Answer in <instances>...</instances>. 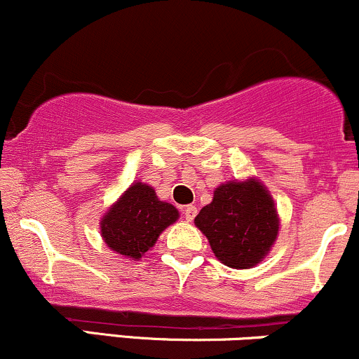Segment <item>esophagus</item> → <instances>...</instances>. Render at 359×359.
I'll list each match as a JSON object with an SVG mask.
<instances>
[{
  "instance_id": "esophagus-1",
  "label": "esophagus",
  "mask_w": 359,
  "mask_h": 359,
  "mask_svg": "<svg viewBox=\"0 0 359 359\" xmlns=\"http://www.w3.org/2000/svg\"><path fill=\"white\" fill-rule=\"evenodd\" d=\"M196 214H197L196 205H185V208H184V216H185V219H187V221H194Z\"/></svg>"
}]
</instances>
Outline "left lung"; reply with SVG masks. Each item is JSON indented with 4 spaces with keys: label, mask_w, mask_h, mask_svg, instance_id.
Instances as JSON below:
<instances>
[{
    "label": "left lung",
    "mask_w": 359,
    "mask_h": 359,
    "mask_svg": "<svg viewBox=\"0 0 359 359\" xmlns=\"http://www.w3.org/2000/svg\"><path fill=\"white\" fill-rule=\"evenodd\" d=\"M194 222L216 258L240 270L253 269L270 253L280 226L273 197L257 179L221 184Z\"/></svg>",
    "instance_id": "left-lung-1"
}]
</instances>
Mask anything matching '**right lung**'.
<instances>
[{"label":"right lung","instance_id":"add662e5","mask_svg":"<svg viewBox=\"0 0 359 359\" xmlns=\"http://www.w3.org/2000/svg\"><path fill=\"white\" fill-rule=\"evenodd\" d=\"M177 219L179 211L160 201L154 187L135 182L102 216L101 234L109 250L140 259L155 245L163 229Z\"/></svg>","mask_w":359,"mask_h":359}]
</instances>
